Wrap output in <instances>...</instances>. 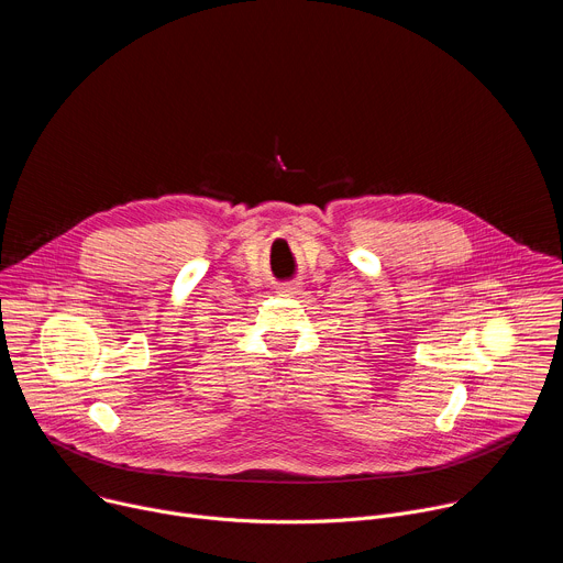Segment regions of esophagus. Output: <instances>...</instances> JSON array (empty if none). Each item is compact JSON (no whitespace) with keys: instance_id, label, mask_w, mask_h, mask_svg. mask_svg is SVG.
Returning a JSON list of instances; mask_svg holds the SVG:
<instances>
[{"instance_id":"34e87169","label":"esophagus","mask_w":563,"mask_h":563,"mask_svg":"<svg viewBox=\"0 0 563 563\" xmlns=\"http://www.w3.org/2000/svg\"><path fill=\"white\" fill-rule=\"evenodd\" d=\"M278 294H280V296H289V298H294V296H300V294H302V285H300V283H289V285H283V287L278 289Z\"/></svg>"}]
</instances>
